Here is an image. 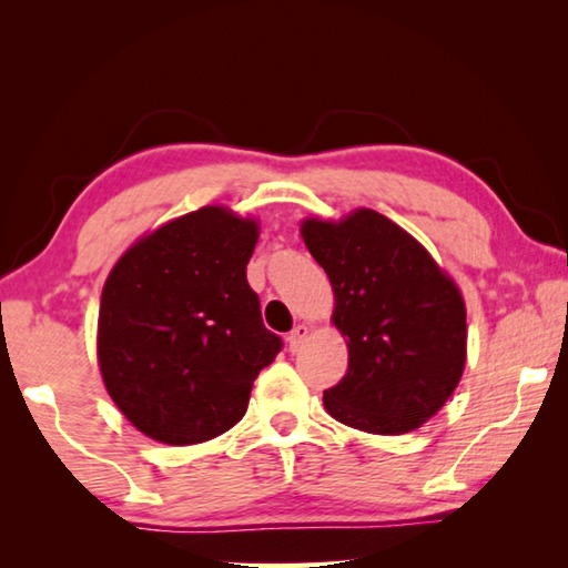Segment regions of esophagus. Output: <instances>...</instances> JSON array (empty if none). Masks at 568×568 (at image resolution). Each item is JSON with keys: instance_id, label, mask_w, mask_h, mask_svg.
Here are the masks:
<instances>
[{"instance_id": "esophagus-1", "label": "esophagus", "mask_w": 568, "mask_h": 568, "mask_svg": "<svg viewBox=\"0 0 568 568\" xmlns=\"http://www.w3.org/2000/svg\"><path fill=\"white\" fill-rule=\"evenodd\" d=\"M307 335H311V325H305V323L295 325V328L291 331V335H287V345H291L293 353H297V351L303 348V345L307 343Z\"/></svg>"}]
</instances>
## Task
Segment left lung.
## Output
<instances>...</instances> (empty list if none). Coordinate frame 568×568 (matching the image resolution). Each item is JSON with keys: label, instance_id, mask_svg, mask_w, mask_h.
<instances>
[{"label": "left lung", "instance_id": "obj_1", "mask_svg": "<svg viewBox=\"0 0 568 568\" xmlns=\"http://www.w3.org/2000/svg\"><path fill=\"white\" fill-rule=\"evenodd\" d=\"M301 233L328 275L333 323L348 338V373L323 393L335 420L398 436L444 408L466 365V305L458 285L416 237L376 210Z\"/></svg>", "mask_w": 568, "mask_h": 568}]
</instances>
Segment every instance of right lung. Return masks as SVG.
Returning a JSON list of instances; mask_svg holds the SVG:
<instances>
[{"label":"right lung","instance_id":"obj_1","mask_svg":"<svg viewBox=\"0 0 568 568\" xmlns=\"http://www.w3.org/2000/svg\"><path fill=\"white\" fill-rule=\"evenodd\" d=\"M257 223L207 205L140 237L108 275L98 321L104 388L168 446L203 444L245 416L283 341L263 325L245 267Z\"/></svg>","mask_w":568,"mask_h":568}]
</instances>
